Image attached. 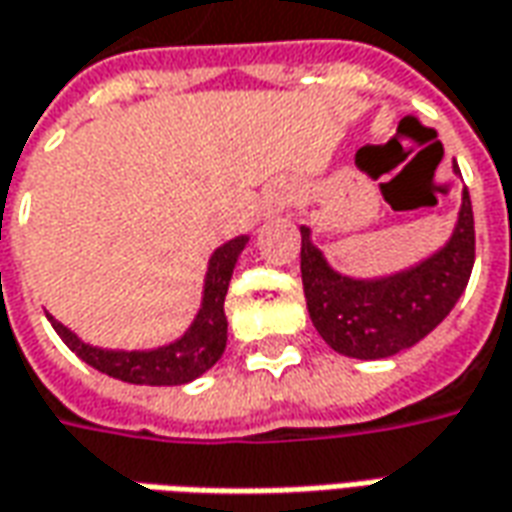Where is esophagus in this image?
<instances>
[{"mask_svg":"<svg viewBox=\"0 0 512 512\" xmlns=\"http://www.w3.org/2000/svg\"><path fill=\"white\" fill-rule=\"evenodd\" d=\"M285 205H288V196L285 194L271 196L266 205V216H277V213H282V210H285Z\"/></svg>","mask_w":512,"mask_h":512,"instance_id":"esophagus-1","label":"esophagus"}]
</instances>
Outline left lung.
<instances>
[{
    "label": "left lung",
    "mask_w": 512,
    "mask_h": 512,
    "mask_svg": "<svg viewBox=\"0 0 512 512\" xmlns=\"http://www.w3.org/2000/svg\"><path fill=\"white\" fill-rule=\"evenodd\" d=\"M474 268V213L463 191L457 227L438 255L382 280H352L327 266L302 227V285L313 327L335 352L380 360L430 335L466 291Z\"/></svg>",
    "instance_id": "1"
}]
</instances>
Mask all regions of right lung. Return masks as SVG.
Returning <instances> with one entry per match:
<instances>
[{
	"label": "right lung",
	"mask_w": 512,
	"mask_h": 512,
	"mask_svg": "<svg viewBox=\"0 0 512 512\" xmlns=\"http://www.w3.org/2000/svg\"><path fill=\"white\" fill-rule=\"evenodd\" d=\"M246 235L232 238L224 246H219L210 266H207L205 277V296H202V307L196 313L191 330L182 335L180 341L160 346L152 352H113V349H96L82 343L69 327H63L60 321L49 316L55 332L63 338L71 352H77L88 366L102 371L107 377H116L121 382H132V385H185V382L202 377L207 368L219 363L227 346V316H224V296L230 288L232 268L235 260L244 252Z\"/></svg>",
	"instance_id": "1"
}]
</instances>
